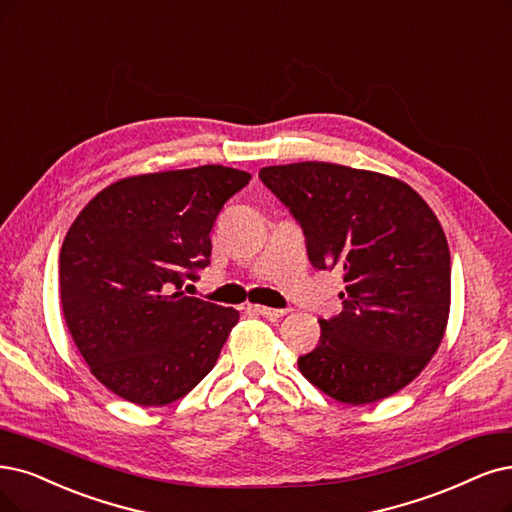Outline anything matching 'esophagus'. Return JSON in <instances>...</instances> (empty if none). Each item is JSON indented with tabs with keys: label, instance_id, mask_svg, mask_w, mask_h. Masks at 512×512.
Masks as SVG:
<instances>
[{
	"label": "esophagus",
	"instance_id": "esophagus-1",
	"mask_svg": "<svg viewBox=\"0 0 512 512\" xmlns=\"http://www.w3.org/2000/svg\"><path fill=\"white\" fill-rule=\"evenodd\" d=\"M249 312L266 316V318H280V316L287 314V310H276V308H266V306H249Z\"/></svg>",
	"mask_w": 512,
	"mask_h": 512
}]
</instances>
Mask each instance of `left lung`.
<instances>
[{
    "label": "left lung",
    "mask_w": 512,
    "mask_h": 512,
    "mask_svg": "<svg viewBox=\"0 0 512 512\" xmlns=\"http://www.w3.org/2000/svg\"><path fill=\"white\" fill-rule=\"evenodd\" d=\"M299 221L318 270L344 272V310L320 318V342L299 371L346 405L399 392L439 350L451 304L443 227L407 183L342 164L297 162L259 170Z\"/></svg>",
    "instance_id": "left-lung-1"
}]
</instances>
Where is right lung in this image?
<instances>
[{"mask_svg":"<svg viewBox=\"0 0 512 512\" xmlns=\"http://www.w3.org/2000/svg\"><path fill=\"white\" fill-rule=\"evenodd\" d=\"M251 181L206 164L126 177L75 217L61 246V306L90 373L141 407L173 403L217 363L238 310L183 293L211 263L223 204Z\"/></svg>","mask_w":512,"mask_h":512,"instance_id":"right-lung-1","label":"right lung"}]
</instances>
